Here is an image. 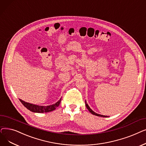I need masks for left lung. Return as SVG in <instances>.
I'll use <instances>...</instances> for the list:
<instances>
[{"label":"left lung","instance_id":"8db88e82","mask_svg":"<svg viewBox=\"0 0 146 146\" xmlns=\"http://www.w3.org/2000/svg\"><path fill=\"white\" fill-rule=\"evenodd\" d=\"M86 107H87V109L90 111V112H91V113H92L93 115H96V116H100V117H107L106 116H105V115H99V114H98V113H95L94 111H93L90 108V107H89V106L87 105V103H86Z\"/></svg>","mask_w":146,"mask_h":146}]
</instances>
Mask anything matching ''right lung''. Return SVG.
Masks as SVG:
<instances>
[{
	"label": "right lung",
	"mask_w": 146,
	"mask_h": 146,
	"mask_svg": "<svg viewBox=\"0 0 146 146\" xmlns=\"http://www.w3.org/2000/svg\"><path fill=\"white\" fill-rule=\"evenodd\" d=\"M20 102L22 103L23 105L29 110H30L31 112H36V113H44V112H49L51 111H53L56 109L57 107L59 106V104L61 102V99L55 104L53 105L47 106H38L33 105L29 103H27L22 100L19 99Z\"/></svg>",
	"instance_id": "add662e5"
}]
</instances>
